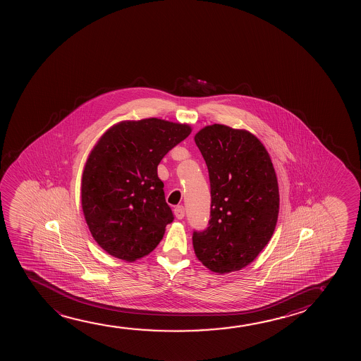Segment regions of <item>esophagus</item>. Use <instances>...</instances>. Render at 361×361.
I'll use <instances>...</instances> for the list:
<instances>
[{
	"label": "esophagus",
	"instance_id": "34e87169",
	"mask_svg": "<svg viewBox=\"0 0 361 361\" xmlns=\"http://www.w3.org/2000/svg\"><path fill=\"white\" fill-rule=\"evenodd\" d=\"M173 213H175V216L178 219H183L185 217V208L183 206H178V207H175L173 209Z\"/></svg>",
	"mask_w": 361,
	"mask_h": 361
}]
</instances>
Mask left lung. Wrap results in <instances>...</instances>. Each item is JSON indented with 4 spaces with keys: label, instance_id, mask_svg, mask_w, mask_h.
Here are the masks:
<instances>
[{
    "label": "left lung",
    "instance_id": "1",
    "mask_svg": "<svg viewBox=\"0 0 361 361\" xmlns=\"http://www.w3.org/2000/svg\"><path fill=\"white\" fill-rule=\"evenodd\" d=\"M195 143L207 164L212 197L209 227L193 232L195 254L211 271H238L276 227L280 195L271 158L254 134L224 124L206 126Z\"/></svg>",
    "mask_w": 361,
    "mask_h": 361
}]
</instances>
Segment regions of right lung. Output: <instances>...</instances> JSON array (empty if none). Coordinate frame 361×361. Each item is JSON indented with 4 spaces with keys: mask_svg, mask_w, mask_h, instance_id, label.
I'll return each mask as SVG.
<instances>
[{
    "mask_svg": "<svg viewBox=\"0 0 361 361\" xmlns=\"http://www.w3.org/2000/svg\"><path fill=\"white\" fill-rule=\"evenodd\" d=\"M191 132L190 124L165 119L122 121L94 144L82 171L81 206L91 235L109 255L132 262L158 247L173 219L158 165Z\"/></svg>",
    "mask_w": 361,
    "mask_h": 361,
    "instance_id": "1",
    "label": "right lung"
}]
</instances>
